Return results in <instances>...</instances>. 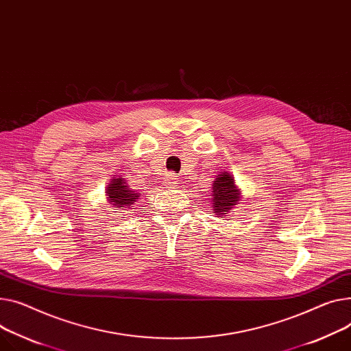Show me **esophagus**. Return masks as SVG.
<instances>
[{
	"mask_svg": "<svg viewBox=\"0 0 351 351\" xmlns=\"http://www.w3.org/2000/svg\"><path fill=\"white\" fill-rule=\"evenodd\" d=\"M167 183H168V186H169V188H175V186H176V182H178V178L173 175V173H169L168 176H167Z\"/></svg>",
	"mask_w": 351,
	"mask_h": 351,
	"instance_id": "obj_1",
	"label": "esophagus"
}]
</instances>
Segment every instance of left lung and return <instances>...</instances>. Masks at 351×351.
I'll return each instance as SVG.
<instances>
[{"label": "left lung", "instance_id": "left-lung-1", "mask_svg": "<svg viewBox=\"0 0 351 351\" xmlns=\"http://www.w3.org/2000/svg\"><path fill=\"white\" fill-rule=\"evenodd\" d=\"M240 200V191H237L234 179L228 172H221L216 178L212 189V206L213 210L220 215L224 216L230 212L232 206Z\"/></svg>", "mask_w": 351, "mask_h": 351}]
</instances>
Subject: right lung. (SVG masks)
<instances>
[{
	"label": "right lung",
	"mask_w": 351,
	"mask_h": 351,
	"mask_svg": "<svg viewBox=\"0 0 351 351\" xmlns=\"http://www.w3.org/2000/svg\"><path fill=\"white\" fill-rule=\"evenodd\" d=\"M106 192L108 196V202H111L114 206H119L120 208H125L141 196L139 193H135L121 178L112 179L111 183H108Z\"/></svg>",
	"instance_id": "right-lung-1"
}]
</instances>
